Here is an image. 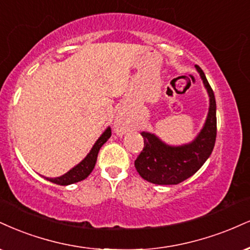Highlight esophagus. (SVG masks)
Instances as JSON below:
<instances>
[{"instance_id":"1","label":"esophagus","mask_w":250,"mask_h":250,"mask_svg":"<svg viewBox=\"0 0 250 250\" xmlns=\"http://www.w3.org/2000/svg\"><path fill=\"white\" fill-rule=\"evenodd\" d=\"M128 129V121H127V117L123 113H119L116 115L115 119V130L116 133L119 134H123L125 133Z\"/></svg>"}]
</instances>
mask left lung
I'll return each instance as SVG.
<instances>
[{"mask_svg": "<svg viewBox=\"0 0 250 250\" xmlns=\"http://www.w3.org/2000/svg\"><path fill=\"white\" fill-rule=\"evenodd\" d=\"M204 85L209 95V112L203 130L193 142L182 146H169L155 135L142 133L143 150L135 159V167L143 179L157 185H176L197 172L212 154L216 138V104L214 93L198 65Z\"/></svg>", "mask_w": 250, "mask_h": 250, "instance_id": "1", "label": "left lung"}]
</instances>
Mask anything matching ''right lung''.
Here are the masks:
<instances>
[{
    "label": "right lung",
    "instance_id": "obj_1",
    "mask_svg": "<svg viewBox=\"0 0 250 250\" xmlns=\"http://www.w3.org/2000/svg\"><path fill=\"white\" fill-rule=\"evenodd\" d=\"M112 136V130L110 128H107V130L101 135L100 138L96 141V143L93 146V148L89 154L86 156V158L83 159L81 163H79L77 167H74L73 169L68 171L67 173L62 174V176L58 177V178H46L50 180L51 183L57 185H70L73 183H78L83 180L89 176V173L92 172L94 169L96 159H98V154L100 151V148L107 142L108 138Z\"/></svg>",
    "mask_w": 250,
    "mask_h": 250
}]
</instances>
